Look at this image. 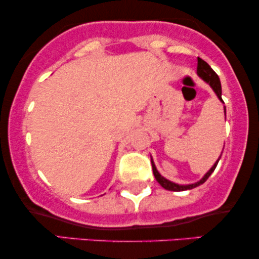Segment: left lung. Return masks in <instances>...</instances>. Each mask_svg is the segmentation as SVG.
I'll return each mask as SVG.
<instances>
[{
	"mask_svg": "<svg viewBox=\"0 0 259 259\" xmlns=\"http://www.w3.org/2000/svg\"><path fill=\"white\" fill-rule=\"evenodd\" d=\"M197 75L200 76V78L203 80V81H206L208 85L212 88V90L214 91V94L217 95V97H218L219 101L223 102L222 100V85H221V80H219V76L217 75V73L214 70L212 69V68L209 67V64L207 63V62H204L203 59H201L200 57L197 58ZM224 103V102H223ZM224 114L227 115V109H225L224 107ZM222 154L219 156V158L217 159V162L214 164L212 165V168L209 169V170L207 171L206 174L202 177V179H200L197 181V183H194V184H187V185H180V184H177V183H173V181L165 179L164 177H162V175L159 174V171L157 170L156 168V164H154L153 159L151 158V163H152V170H153V175L154 178H156V180L158 181L159 185L163 187V189L165 190H169V191H185V190H191L194 189V187H197L202 185V184L206 181L208 178L210 177V174L214 171V169L217 167V164H218L219 159H221Z\"/></svg>",
	"mask_w": 259,
	"mask_h": 259,
	"instance_id": "1",
	"label": "left lung"
}]
</instances>
